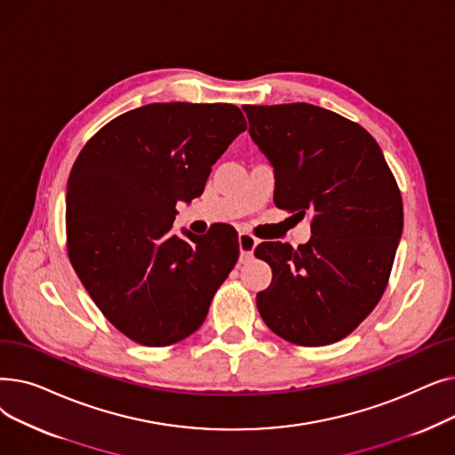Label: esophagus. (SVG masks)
<instances>
[{
    "instance_id": "34e87169",
    "label": "esophagus",
    "mask_w": 455,
    "mask_h": 455,
    "mask_svg": "<svg viewBox=\"0 0 455 455\" xmlns=\"http://www.w3.org/2000/svg\"><path fill=\"white\" fill-rule=\"evenodd\" d=\"M237 243H240V259L242 261H249L254 254V249L258 245V240L254 235L247 234V232H242L240 235H237Z\"/></svg>"
}]
</instances>
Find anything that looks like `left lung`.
<instances>
[{
	"instance_id": "left-lung-1",
	"label": "left lung",
	"mask_w": 455,
	"mask_h": 455,
	"mask_svg": "<svg viewBox=\"0 0 455 455\" xmlns=\"http://www.w3.org/2000/svg\"><path fill=\"white\" fill-rule=\"evenodd\" d=\"M243 110L273 165L275 204L312 221V237L297 249L256 247L273 269L258 312L290 343H336L387 288L403 225L400 189L376 140L350 119L307 103Z\"/></svg>"
}]
</instances>
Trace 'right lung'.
Masks as SVG:
<instances>
[{"instance_id":"1","label":"right lung","mask_w":455,"mask_h":455,"mask_svg":"<svg viewBox=\"0 0 455 455\" xmlns=\"http://www.w3.org/2000/svg\"><path fill=\"white\" fill-rule=\"evenodd\" d=\"M245 129L234 105L153 103L112 119L71 167L69 261L129 339L167 347L204 323L240 254L237 234H175V206L203 194L212 165Z\"/></svg>"}]
</instances>
